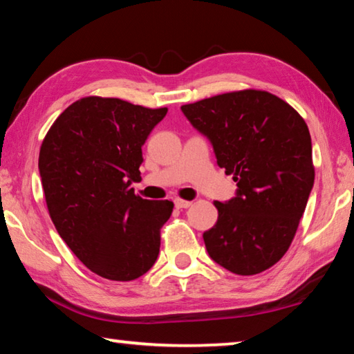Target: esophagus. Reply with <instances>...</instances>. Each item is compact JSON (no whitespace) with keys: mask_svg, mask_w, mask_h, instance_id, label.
I'll use <instances>...</instances> for the list:
<instances>
[{"mask_svg":"<svg viewBox=\"0 0 354 354\" xmlns=\"http://www.w3.org/2000/svg\"><path fill=\"white\" fill-rule=\"evenodd\" d=\"M175 206L178 209H187L192 206V201H187V200H181V198H176L175 200Z\"/></svg>","mask_w":354,"mask_h":354,"instance_id":"esophagus-1","label":"esophagus"}]
</instances>
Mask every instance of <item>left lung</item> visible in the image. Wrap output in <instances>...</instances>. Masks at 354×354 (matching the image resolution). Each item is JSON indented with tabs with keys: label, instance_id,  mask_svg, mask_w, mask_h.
Wrapping results in <instances>:
<instances>
[{
	"label": "left lung",
	"instance_id": "1",
	"mask_svg": "<svg viewBox=\"0 0 354 354\" xmlns=\"http://www.w3.org/2000/svg\"><path fill=\"white\" fill-rule=\"evenodd\" d=\"M181 111L237 183L236 196L214 203L217 223L203 234L209 256L236 274L267 270L289 250L314 187L308 124L277 95L253 88Z\"/></svg>",
	"mask_w": 354,
	"mask_h": 354
}]
</instances>
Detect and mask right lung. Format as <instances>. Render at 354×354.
<instances>
[{
	"mask_svg": "<svg viewBox=\"0 0 354 354\" xmlns=\"http://www.w3.org/2000/svg\"><path fill=\"white\" fill-rule=\"evenodd\" d=\"M118 98L87 97L68 106L45 136L39 171L59 236L88 270L133 281L154 266L160 227L173 203L143 200L142 147L165 117Z\"/></svg>",
	"mask_w": 354,
	"mask_h": 354,
	"instance_id": "obj_1",
	"label": "right lung"
}]
</instances>
